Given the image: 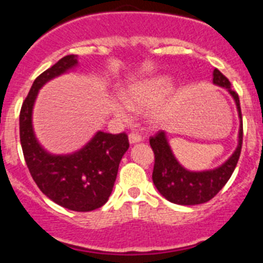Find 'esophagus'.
<instances>
[{
  "label": "esophagus",
  "instance_id": "esophagus-1",
  "mask_svg": "<svg viewBox=\"0 0 263 263\" xmlns=\"http://www.w3.org/2000/svg\"><path fill=\"white\" fill-rule=\"evenodd\" d=\"M141 141H142V137L138 136V134H137V133L129 134V142H130V145H134V143H139V142H141Z\"/></svg>",
  "mask_w": 263,
  "mask_h": 263
}]
</instances>
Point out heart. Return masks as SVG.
Returning <instances> with one entry per match:
<instances>
[{"label": "heart", "mask_w": 263, "mask_h": 263, "mask_svg": "<svg viewBox=\"0 0 263 263\" xmlns=\"http://www.w3.org/2000/svg\"><path fill=\"white\" fill-rule=\"evenodd\" d=\"M173 89V79L167 75L138 79L121 89V100L110 103V110L116 117L127 120L130 109H145V120L150 126H163L171 116V104L166 99Z\"/></svg>", "instance_id": "heart-1"}]
</instances>
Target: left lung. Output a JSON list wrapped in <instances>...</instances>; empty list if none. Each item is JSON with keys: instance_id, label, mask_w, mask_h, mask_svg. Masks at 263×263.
Wrapping results in <instances>:
<instances>
[{"instance_id": "1", "label": "left lung", "mask_w": 263, "mask_h": 263, "mask_svg": "<svg viewBox=\"0 0 263 263\" xmlns=\"http://www.w3.org/2000/svg\"><path fill=\"white\" fill-rule=\"evenodd\" d=\"M213 84L221 87L231 95L236 104L240 127L237 136V146L224 163L215 168L192 171L183 166L170 146L166 132H160L150 138V146L155 155L153 182L159 194L168 201L179 205H196L210 201L227 184L233 174L242 145V117L238 95L232 90L231 83L218 69H213Z\"/></svg>"}]
</instances>
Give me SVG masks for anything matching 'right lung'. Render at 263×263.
Masks as SVG:
<instances>
[{"label":"right lung","instance_id":"obj_1","mask_svg":"<svg viewBox=\"0 0 263 263\" xmlns=\"http://www.w3.org/2000/svg\"><path fill=\"white\" fill-rule=\"evenodd\" d=\"M78 55H67L34 80L20 115V138L23 157L34 182L58 205L76 212H88L108 201L118 166L129 148L125 133L97 130L76 152L53 154L43 147L32 125V111L39 90L55 78L75 71Z\"/></svg>","mask_w":263,"mask_h":263}]
</instances>
